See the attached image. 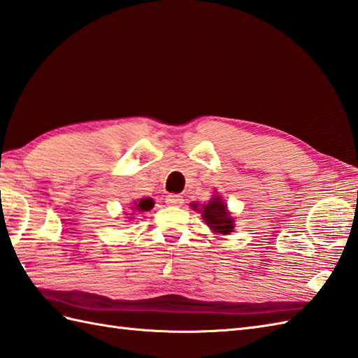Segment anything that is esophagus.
Returning a JSON list of instances; mask_svg holds the SVG:
<instances>
[{"label": "esophagus", "mask_w": 358, "mask_h": 358, "mask_svg": "<svg viewBox=\"0 0 358 358\" xmlns=\"http://www.w3.org/2000/svg\"><path fill=\"white\" fill-rule=\"evenodd\" d=\"M165 202H166V205L179 206V205L184 203V197L179 196V194H169L165 197Z\"/></svg>", "instance_id": "obj_1"}]
</instances>
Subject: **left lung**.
I'll return each instance as SVG.
<instances>
[{"label":"left lung","mask_w":358,"mask_h":358,"mask_svg":"<svg viewBox=\"0 0 358 358\" xmlns=\"http://www.w3.org/2000/svg\"><path fill=\"white\" fill-rule=\"evenodd\" d=\"M196 205V203H194ZM202 216L213 231L220 233V234H229L233 231V219L229 217L227 205L220 197H213V199L203 205Z\"/></svg>","instance_id":"obj_1"}]
</instances>
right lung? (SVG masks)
<instances>
[{"label": "right lung", "instance_id": "obj_1", "mask_svg": "<svg viewBox=\"0 0 358 358\" xmlns=\"http://www.w3.org/2000/svg\"><path fill=\"white\" fill-rule=\"evenodd\" d=\"M155 202L152 199H148V197H145V199H141L139 202H134V210L136 211H148L153 208Z\"/></svg>", "mask_w": 358, "mask_h": 358}]
</instances>
